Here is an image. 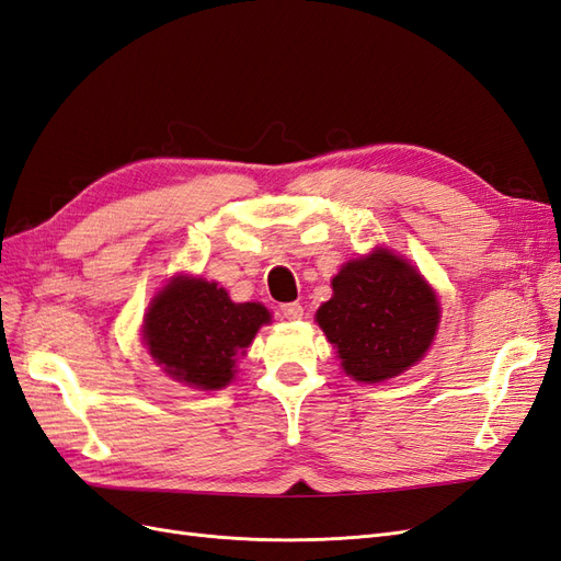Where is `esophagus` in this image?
Instances as JSON below:
<instances>
[{"mask_svg":"<svg viewBox=\"0 0 561 561\" xmlns=\"http://www.w3.org/2000/svg\"><path fill=\"white\" fill-rule=\"evenodd\" d=\"M280 313H283L287 320H299V318L304 316V309H301V304L290 301V304H283V307H280Z\"/></svg>","mask_w":561,"mask_h":561,"instance_id":"34e87169","label":"esophagus"}]
</instances>
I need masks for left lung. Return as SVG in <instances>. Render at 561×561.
<instances>
[{
  "label": "left lung",
  "mask_w": 561,
  "mask_h": 561,
  "mask_svg": "<svg viewBox=\"0 0 561 561\" xmlns=\"http://www.w3.org/2000/svg\"><path fill=\"white\" fill-rule=\"evenodd\" d=\"M316 322L334 344L346 377L379 383L402 375L431 348L439 301L428 280L400 254L377 248L332 278V299Z\"/></svg>",
  "instance_id": "left-lung-1"
}]
</instances>
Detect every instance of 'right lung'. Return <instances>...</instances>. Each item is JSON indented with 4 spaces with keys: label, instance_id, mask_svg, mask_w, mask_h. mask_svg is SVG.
<instances>
[{
    "label": "right lung",
    "instance_id": "right-lung-1",
    "mask_svg": "<svg viewBox=\"0 0 561 561\" xmlns=\"http://www.w3.org/2000/svg\"><path fill=\"white\" fill-rule=\"evenodd\" d=\"M271 322L257 301L236 304L225 287L192 276H175L151 299L142 342L168 377L198 390L231 383L236 358Z\"/></svg>",
    "mask_w": 561,
    "mask_h": 561
}]
</instances>
